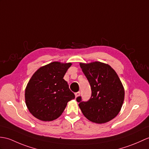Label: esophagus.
<instances>
[{
    "label": "esophagus",
    "instance_id": "1",
    "mask_svg": "<svg viewBox=\"0 0 149 149\" xmlns=\"http://www.w3.org/2000/svg\"><path fill=\"white\" fill-rule=\"evenodd\" d=\"M80 94H81V93L79 92V91H78V92H77V93H75V98H77V97H78L79 96H80Z\"/></svg>",
    "mask_w": 149,
    "mask_h": 149
}]
</instances>
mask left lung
Masks as SVG:
<instances>
[{
    "label": "left lung",
    "instance_id": "1",
    "mask_svg": "<svg viewBox=\"0 0 149 149\" xmlns=\"http://www.w3.org/2000/svg\"><path fill=\"white\" fill-rule=\"evenodd\" d=\"M80 67L91 89L88 101L82 102L81 96L76 99L83 115L97 124L110 121L117 116L123 104L124 89L121 81L108 64L95 61L80 63Z\"/></svg>",
    "mask_w": 149,
    "mask_h": 149
}]
</instances>
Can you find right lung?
Returning a JSON list of instances; mask_svg holds the SVG:
<instances>
[{
    "mask_svg": "<svg viewBox=\"0 0 149 149\" xmlns=\"http://www.w3.org/2000/svg\"><path fill=\"white\" fill-rule=\"evenodd\" d=\"M71 63L54 61L33 74L25 89V103L32 115L42 121L56 119L75 98L63 77Z\"/></svg>",
    "mask_w": 149,
    "mask_h": 149,
    "instance_id": "add662e5",
    "label": "right lung"
}]
</instances>
